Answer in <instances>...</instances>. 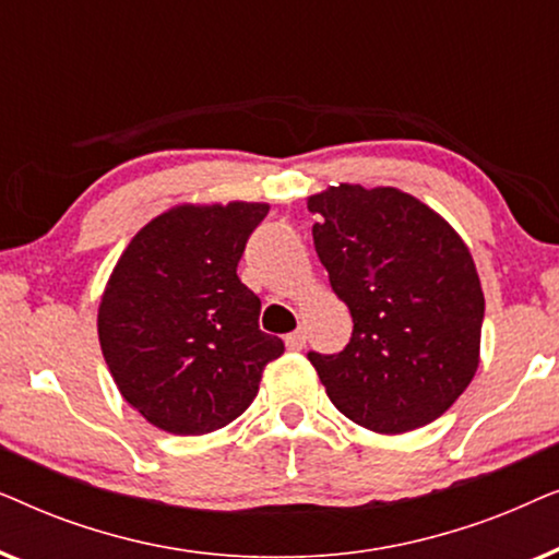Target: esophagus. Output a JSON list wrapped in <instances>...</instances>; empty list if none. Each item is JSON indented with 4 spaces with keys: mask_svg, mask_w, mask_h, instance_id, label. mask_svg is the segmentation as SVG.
I'll use <instances>...</instances> for the list:
<instances>
[{
    "mask_svg": "<svg viewBox=\"0 0 559 559\" xmlns=\"http://www.w3.org/2000/svg\"><path fill=\"white\" fill-rule=\"evenodd\" d=\"M285 346L289 350H300L305 346V331H300V328H297V331L289 333L287 338H285Z\"/></svg>",
    "mask_w": 559,
    "mask_h": 559,
    "instance_id": "1",
    "label": "esophagus"
}]
</instances>
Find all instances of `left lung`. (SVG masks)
I'll return each mask as SVG.
<instances>
[{
  "label": "left lung",
  "instance_id": "obj_1",
  "mask_svg": "<svg viewBox=\"0 0 559 559\" xmlns=\"http://www.w3.org/2000/svg\"><path fill=\"white\" fill-rule=\"evenodd\" d=\"M312 241L354 333L341 354H316L331 402L381 435L438 419L478 369L484 289L445 218L396 188H328L308 198Z\"/></svg>",
  "mask_w": 559,
  "mask_h": 559
}]
</instances>
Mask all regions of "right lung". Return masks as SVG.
Returning <instances> with one entry per match:
<instances>
[{"mask_svg": "<svg viewBox=\"0 0 559 559\" xmlns=\"http://www.w3.org/2000/svg\"><path fill=\"white\" fill-rule=\"evenodd\" d=\"M266 203L178 205L129 241L98 305V341L119 392L173 435H205L254 402L285 354L259 331L262 302L236 274Z\"/></svg>", "mask_w": 559, "mask_h": 559, "instance_id": "1", "label": "right lung"}]
</instances>
